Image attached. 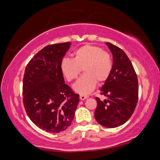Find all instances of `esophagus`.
<instances>
[{"mask_svg":"<svg viewBox=\"0 0 160 160\" xmlns=\"http://www.w3.org/2000/svg\"><path fill=\"white\" fill-rule=\"evenodd\" d=\"M88 97V96H83V95H80V100H82V101L86 99V98H87Z\"/></svg>","mask_w":160,"mask_h":160,"instance_id":"obj_1","label":"esophagus"}]
</instances>
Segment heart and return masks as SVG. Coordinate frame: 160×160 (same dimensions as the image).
I'll list each match as a JSON object with an SVG mask.
<instances>
[{"mask_svg":"<svg viewBox=\"0 0 160 160\" xmlns=\"http://www.w3.org/2000/svg\"><path fill=\"white\" fill-rule=\"evenodd\" d=\"M61 71L66 79L72 81L79 75L81 68L83 75L72 88L81 95H88L95 89L97 81L102 82L109 78L112 69L111 56L102 48L85 45L75 52V58L65 57L61 62Z\"/></svg>","mask_w":160,"mask_h":160,"instance_id":"obj_1","label":"heart"}]
</instances>
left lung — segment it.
Returning <instances> with one entry per match:
<instances>
[{
	"label": "left lung",
	"instance_id": "1",
	"mask_svg": "<svg viewBox=\"0 0 160 160\" xmlns=\"http://www.w3.org/2000/svg\"><path fill=\"white\" fill-rule=\"evenodd\" d=\"M113 56L112 69L101 88L107 99L96 97L95 118L105 128L122 125L129 120L138 102V82L129 58L118 46L105 42Z\"/></svg>",
	"mask_w": 160,
	"mask_h": 160
}]
</instances>
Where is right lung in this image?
Returning a JSON list of instances; mask_svg holds the SVG:
<instances>
[{"mask_svg": "<svg viewBox=\"0 0 160 160\" xmlns=\"http://www.w3.org/2000/svg\"><path fill=\"white\" fill-rule=\"evenodd\" d=\"M70 42L45 47L27 65L23 78V103L32 122L48 132H60L70 126L79 102L64 83L61 62Z\"/></svg>", "mask_w": 160, "mask_h": 160, "instance_id": "add662e5", "label": "right lung"}]
</instances>
